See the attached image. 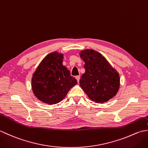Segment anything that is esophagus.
Instances as JSON below:
<instances>
[{"instance_id":"esophagus-1","label":"esophagus","mask_w":148,"mask_h":148,"mask_svg":"<svg viewBox=\"0 0 148 148\" xmlns=\"http://www.w3.org/2000/svg\"><path fill=\"white\" fill-rule=\"evenodd\" d=\"M76 79L77 81V82L79 83V79H80V76H76Z\"/></svg>"}]
</instances>
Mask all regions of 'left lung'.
Instances as JSON below:
<instances>
[{
    "label": "left lung",
    "instance_id": "left-lung-1",
    "mask_svg": "<svg viewBox=\"0 0 148 148\" xmlns=\"http://www.w3.org/2000/svg\"><path fill=\"white\" fill-rule=\"evenodd\" d=\"M80 56L85 63V72L79 80L81 88L96 103L108 102L119 90L120 79L118 72L104 56L95 50H83Z\"/></svg>",
    "mask_w": 148,
    "mask_h": 148
}]
</instances>
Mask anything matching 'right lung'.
Masks as SVG:
<instances>
[{
  "label": "right lung",
  "mask_w": 148,
  "mask_h": 148,
  "mask_svg": "<svg viewBox=\"0 0 148 148\" xmlns=\"http://www.w3.org/2000/svg\"><path fill=\"white\" fill-rule=\"evenodd\" d=\"M64 55L49 53L40 63L32 78L34 94L40 101L55 104L64 99L72 86L77 83L75 77L62 64Z\"/></svg>",
  "instance_id": "add662e5"
}]
</instances>
